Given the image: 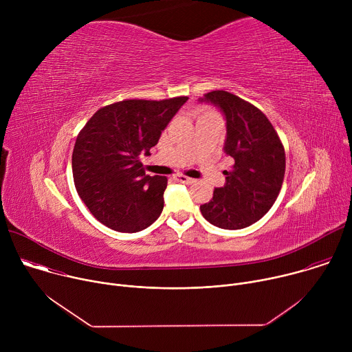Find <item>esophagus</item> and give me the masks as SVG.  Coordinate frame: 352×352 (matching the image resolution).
<instances>
[{
    "instance_id": "esophagus-1",
    "label": "esophagus",
    "mask_w": 352,
    "mask_h": 352,
    "mask_svg": "<svg viewBox=\"0 0 352 352\" xmlns=\"http://www.w3.org/2000/svg\"><path fill=\"white\" fill-rule=\"evenodd\" d=\"M175 179H177L178 182H182V184H188V185L195 182V179H192V178L186 177V175H182V174H178V175H175Z\"/></svg>"
}]
</instances>
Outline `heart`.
<instances>
[{
  "instance_id": "b5f03b06",
  "label": "heart",
  "mask_w": 352,
  "mask_h": 352,
  "mask_svg": "<svg viewBox=\"0 0 352 352\" xmlns=\"http://www.w3.org/2000/svg\"><path fill=\"white\" fill-rule=\"evenodd\" d=\"M206 114H212V113H209V111H206V113H204L202 116H206Z\"/></svg>"
}]
</instances>
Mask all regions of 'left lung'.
<instances>
[{"label":"left lung","mask_w":352,"mask_h":352,"mask_svg":"<svg viewBox=\"0 0 352 352\" xmlns=\"http://www.w3.org/2000/svg\"><path fill=\"white\" fill-rule=\"evenodd\" d=\"M226 117L224 152L234 160L224 171L226 184L200 206L204 217L224 230H241L261 220L280 193L284 173V146L267 117L241 97L213 90L199 98Z\"/></svg>","instance_id":"8db88e82"}]
</instances>
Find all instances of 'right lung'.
<instances>
[{
	"mask_svg": "<svg viewBox=\"0 0 352 352\" xmlns=\"http://www.w3.org/2000/svg\"><path fill=\"white\" fill-rule=\"evenodd\" d=\"M186 100H124L97 110L79 132L72 153L74 182L100 223L138 232L159 219L167 178L147 175L139 156L150 155Z\"/></svg>",
	"mask_w": 352,
	"mask_h": 352,
	"instance_id": "right-lung-1",
	"label": "right lung"
}]
</instances>
